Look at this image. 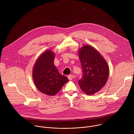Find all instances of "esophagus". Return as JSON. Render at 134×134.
Returning a JSON list of instances; mask_svg holds the SVG:
<instances>
[{"instance_id":"obj_1","label":"esophagus","mask_w":134,"mask_h":134,"mask_svg":"<svg viewBox=\"0 0 134 134\" xmlns=\"http://www.w3.org/2000/svg\"><path fill=\"white\" fill-rule=\"evenodd\" d=\"M68 78H69V80H72V79L73 78V76L72 75H69L68 76Z\"/></svg>"}]
</instances>
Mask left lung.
<instances>
[{
  "mask_svg": "<svg viewBox=\"0 0 134 134\" xmlns=\"http://www.w3.org/2000/svg\"><path fill=\"white\" fill-rule=\"evenodd\" d=\"M78 52L83 73L78 84L86 94L93 95L100 91L107 81L108 64L100 54L90 45H84Z\"/></svg>",
  "mask_w": 134,
  "mask_h": 134,
  "instance_id": "left-lung-1",
  "label": "left lung"
}]
</instances>
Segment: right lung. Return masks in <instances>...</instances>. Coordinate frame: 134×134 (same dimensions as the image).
Masks as SVG:
<instances>
[{"instance_id": "obj_1", "label": "right lung", "mask_w": 134, "mask_h": 134, "mask_svg": "<svg viewBox=\"0 0 134 134\" xmlns=\"http://www.w3.org/2000/svg\"><path fill=\"white\" fill-rule=\"evenodd\" d=\"M54 57L52 51H45L37 59L32 71V78L37 88L49 96L56 94L69 80L59 73L54 63Z\"/></svg>"}]
</instances>
